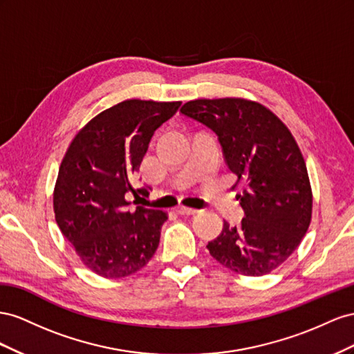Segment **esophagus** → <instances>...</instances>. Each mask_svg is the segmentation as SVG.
<instances>
[{"mask_svg":"<svg viewBox=\"0 0 354 354\" xmlns=\"http://www.w3.org/2000/svg\"><path fill=\"white\" fill-rule=\"evenodd\" d=\"M176 212L179 215H196L198 214V209H193V207H185V206H178Z\"/></svg>","mask_w":354,"mask_h":354,"instance_id":"esophagus-1","label":"esophagus"}]
</instances>
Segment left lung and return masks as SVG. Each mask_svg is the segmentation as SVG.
I'll list each match as a JSON object with an SVG mask.
<instances>
[{"label": "left lung", "mask_w": 354, "mask_h": 354, "mask_svg": "<svg viewBox=\"0 0 354 354\" xmlns=\"http://www.w3.org/2000/svg\"><path fill=\"white\" fill-rule=\"evenodd\" d=\"M180 113L214 130L228 169L246 184L239 194L245 218L224 221L207 243L221 266L243 276H264L294 254L313 210L307 166L295 138L274 113L241 97L196 99Z\"/></svg>", "instance_id": "obj_1"}]
</instances>
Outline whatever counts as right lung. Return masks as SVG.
<instances>
[{"label":"right lung","instance_id":"1","mask_svg":"<svg viewBox=\"0 0 354 354\" xmlns=\"http://www.w3.org/2000/svg\"><path fill=\"white\" fill-rule=\"evenodd\" d=\"M179 106L123 100L90 120L68 147L55 185V218L83 264L99 276H130L156 254L167 214L144 206L129 210L127 193H147L135 191L129 176L139 170L156 130Z\"/></svg>","mask_w":354,"mask_h":354}]
</instances>
